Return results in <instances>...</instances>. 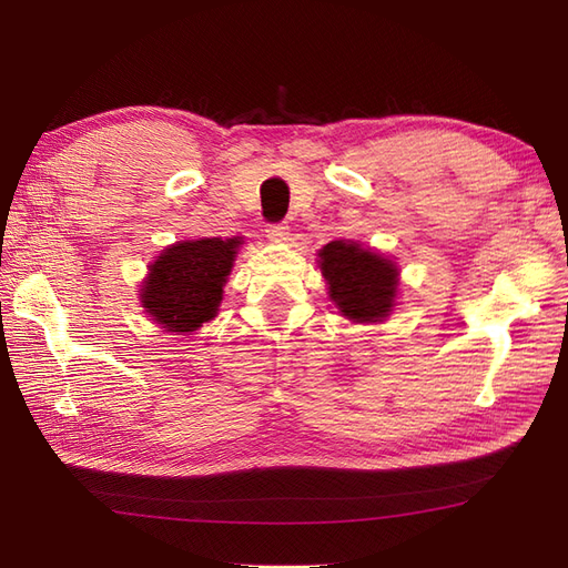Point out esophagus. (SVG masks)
Returning <instances> with one entry per match:
<instances>
[{"instance_id": "1", "label": "esophagus", "mask_w": 568, "mask_h": 568, "mask_svg": "<svg viewBox=\"0 0 568 568\" xmlns=\"http://www.w3.org/2000/svg\"><path fill=\"white\" fill-rule=\"evenodd\" d=\"M265 236L270 239L272 244H282V242H286V239H288V227L286 225H270L265 230Z\"/></svg>"}]
</instances>
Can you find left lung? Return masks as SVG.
Segmentation results:
<instances>
[{"mask_svg": "<svg viewBox=\"0 0 568 568\" xmlns=\"http://www.w3.org/2000/svg\"><path fill=\"white\" fill-rule=\"evenodd\" d=\"M320 270L343 317L369 324L390 315L398 296V265L386 255L338 239L320 251Z\"/></svg>", "mask_w": 568, "mask_h": 568, "instance_id": "1", "label": "left lung"}]
</instances>
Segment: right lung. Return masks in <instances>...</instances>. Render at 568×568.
I'll return each mask as SVG.
<instances>
[{"instance_id":"1","label":"right lung","mask_w":568,"mask_h":568,"mask_svg":"<svg viewBox=\"0 0 568 568\" xmlns=\"http://www.w3.org/2000/svg\"><path fill=\"white\" fill-rule=\"evenodd\" d=\"M239 244V236L225 242L220 236H205L168 246L149 265V277L140 291L142 307L153 322L165 332L189 334L213 320Z\"/></svg>"}]
</instances>
